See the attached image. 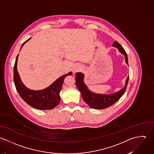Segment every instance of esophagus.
Returning a JSON list of instances; mask_svg holds the SVG:
<instances>
[{
  "instance_id": "obj_1",
  "label": "esophagus",
  "mask_w": 154,
  "mask_h": 154,
  "mask_svg": "<svg viewBox=\"0 0 154 154\" xmlns=\"http://www.w3.org/2000/svg\"><path fill=\"white\" fill-rule=\"evenodd\" d=\"M82 68V66L80 65H75L74 67H73V69H72V72L74 73L76 72H78L79 70H80Z\"/></svg>"
}]
</instances>
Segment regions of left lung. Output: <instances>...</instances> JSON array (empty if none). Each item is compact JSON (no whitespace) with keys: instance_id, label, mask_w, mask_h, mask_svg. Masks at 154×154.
Returning a JSON list of instances; mask_svg holds the SVG:
<instances>
[{"instance_id":"obj_1","label":"left lung","mask_w":154,"mask_h":154,"mask_svg":"<svg viewBox=\"0 0 154 154\" xmlns=\"http://www.w3.org/2000/svg\"><path fill=\"white\" fill-rule=\"evenodd\" d=\"M112 46L117 48L119 52L124 55L125 63L128 65L127 54L122 45L118 42L116 41L113 43ZM75 75L76 86L80 92L83 100L90 107L96 109H105L111 106L118 101L125 92L128 82V76L125 80V86L119 91L111 94H99L93 92L88 89L87 85L84 82L85 75L83 73L77 72Z\"/></svg>"}]
</instances>
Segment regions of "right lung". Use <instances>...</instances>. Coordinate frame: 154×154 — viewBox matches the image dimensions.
<instances>
[{"mask_svg":"<svg viewBox=\"0 0 154 154\" xmlns=\"http://www.w3.org/2000/svg\"><path fill=\"white\" fill-rule=\"evenodd\" d=\"M31 38L26 40L21 46V49L24 44ZM19 54L17 55L14 67V81L17 92L21 98L32 107L40 110H50L57 106L61 100L60 93L62 84L66 76L71 75L72 72L63 75L57 79L48 88L38 91L31 90L27 88L22 82L17 70V62Z\"/></svg>","mask_w":154,"mask_h":154,"instance_id":"right-lung-1","label":"right lung"}]
</instances>
